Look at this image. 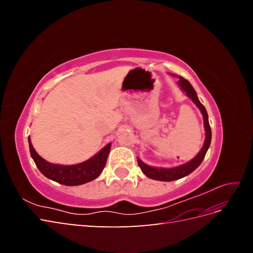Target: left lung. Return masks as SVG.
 Listing matches in <instances>:
<instances>
[{
	"label": "left lung",
	"instance_id": "obj_1",
	"mask_svg": "<svg viewBox=\"0 0 253 253\" xmlns=\"http://www.w3.org/2000/svg\"><path fill=\"white\" fill-rule=\"evenodd\" d=\"M178 85L180 88L185 91L186 95L192 100L196 105L197 108L201 110L203 117H204V126H205V131H206V139L204 142V145L200 153L193 158L191 159L189 163L181 165L175 168H169V169H165V168H155V167H150L148 165H145L142 163L141 160L138 158V166L140 167L141 171L144 173L145 176H148L149 178L155 179V180H162V181H172L185 177V176L189 175L190 173H192L196 168L200 166L203 162V159L205 158V155L207 151H208L210 143H211V127L209 125V120H208V114H207V111L205 109V106L201 103V101L198 100L197 95L195 89L191 85V83L186 80L185 78L179 77L178 81Z\"/></svg>",
	"mask_w": 253,
	"mask_h": 253
}]
</instances>
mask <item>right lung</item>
<instances>
[{
  "mask_svg": "<svg viewBox=\"0 0 253 253\" xmlns=\"http://www.w3.org/2000/svg\"><path fill=\"white\" fill-rule=\"evenodd\" d=\"M28 143L30 155L40 172L47 178L65 186H79L97 178L103 170L111 150V143H109L86 162L73 166H62L46 162L36 152L30 138H28Z\"/></svg>",
  "mask_w": 253,
  "mask_h": 253,
  "instance_id": "right-lung-1",
  "label": "right lung"
}]
</instances>
